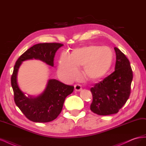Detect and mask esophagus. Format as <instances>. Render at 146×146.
I'll return each instance as SVG.
<instances>
[{
	"instance_id": "obj_1",
	"label": "esophagus",
	"mask_w": 146,
	"mask_h": 146,
	"mask_svg": "<svg viewBox=\"0 0 146 146\" xmlns=\"http://www.w3.org/2000/svg\"><path fill=\"white\" fill-rule=\"evenodd\" d=\"M75 88V90L76 91H80L82 90V86L80 85H78V84H77L74 86Z\"/></svg>"
}]
</instances>
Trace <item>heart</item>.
<instances>
[{"instance_id": "b5f03b06", "label": "heart", "mask_w": 146, "mask_h": 146, "mask_svg": "<svg viewBox=\"0 0 146 146\" xmlns=\"http://www.w3.org/2000/svg\"><path fill=\"white\" fill-rule=\"evenodd\" d=\"M113 53L108 47L88 46L77 48L71 55L63 52L59 61L60 76L68 81L76 80L78 68L83 66V74L88 80L95 81L103 77L112 64Z\"/></svg>"}]
</instances>
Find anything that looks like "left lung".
Here are the masks:
<instances>
[{"mask_svg": "<svg viewBox=\"0 0 146 146\" xmlns=\"http://www.w3.org/2000/svg\"><path fill=\"white\" fill-rule=\"evenodd\" d=\"M116 61L114 71L91 88V111L99 115L116 114L124 105L130 94L133 72L129 60L114 47Z\"/></svg>", "mask_w": 146, "mask_h": 146, "instance_id": "1", "label": "left lung"}]
</instances>
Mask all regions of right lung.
Segmentation results:
<instances>
[{
  "mask_svg": "<svg viewBox=\"0 0 146 146\" xmlns=\"http://www.w3.org/2000/svg\"><path fill=\"white\" fill-rule=\"evenodd\" d=\"M63 44L60 43H39L26 50L17 60L11 78L16 105L29 120L35 122H48L60 114L66 97L74 91V86L65 85L55 79L47 82L44 91L37 96H26L17 84V74L23 61L39 60L54 66L56 52Z\"/></svg>",
  "mask_w": 146,
  "mask_h": 146,
  "instance_id": "obj_1",
  "label": "right lung"
}]
</instances>
